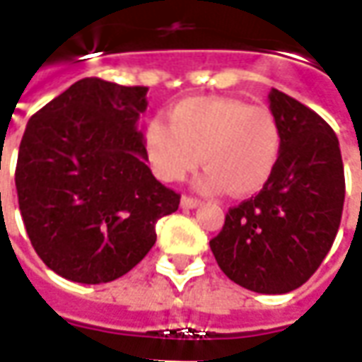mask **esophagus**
I'll return each instance as SVG.
<instances>
[{
    "mask_svg": "<svg viewBox=\"0 0 362 362\" xmlns=\"http://www.w3.org/2000/svg\"><path fill=\"white\" fill-rule=\"evenodd\" d=\"M180 205L184 209H194L197 205H202V199H197V197H189V196H182Z\"/></svg>",
    "mask_w": 362,
    "mask_h": 362,
    "instance_id": "34e87169",
    "label": "esophagus"
}]
</instances>
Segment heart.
<instances>
[{
  "label": "heart",
  "instance_id": "heart-1",
  "mask_svg": "<svg viewBox=\"0 0 362 362\" xmlns=\"http://www.w3.org/2000/svg\"><path fill=\"white\" fill-rule=\"evenodd\" d=\"M145 127V151L160 180H184L202 160L197 180L204 192L228 189L233 196L258 194L272 180L281 155V129L266 106L240 98H186Z\"/></svg>",
  "mask_w": 362,
  "mask_h": 362
}]
</instances>
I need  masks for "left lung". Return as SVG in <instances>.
<instances>
[{"mask_svg":"<svg viewBox=\"0 0 362 362\" xmlns=\"http://www.w3.org/2000/svg\"><path fill=\"white\" fill-rule=\"evenodd\" d=\"M269 110L281 129L277 168L258 196L228 209L209 246L236 285L283 295L310 279L332 248L345 176L337 135L316 112L277 89Z\"/></svg>","mask_w":362,"mask_h":362,"instance_id":"8db88e82","label":"left lung"}]
</instances>
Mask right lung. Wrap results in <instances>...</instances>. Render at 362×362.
Masks as SVG:
<instances>
[{
    "instance_id": "obj_1",
    "label": "right lung",
    "mask_w": 362,
    "mask_h": 362,
    "mask_svg": "<svg viewBox=\"0 0 362 362\" xmlns=\"http://www.w3.org/2000/svg\"><path fill=\"white\" fill-rule=\"evenodd\" d=\"M147 87L85 77L28 119L15 186L30 244L52 272L98 285L126 275L180 194L147 166Z\"/></svg>"
}]
</instances>
